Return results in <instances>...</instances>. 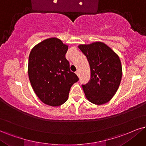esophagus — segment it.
I'll use <instances>...</instances> for the list:
<instances>
[{"label":"esophagus","mask_w":146,"mask_h":146,"mask_svg":"<svg viewBox=\"0 0 146 146\" xmlns=\"http://www.w3.org/2000/svg\"><path fill=\"white\" fill-rule=\"evenodd\" d=\"M75 73L76 74V75H77V76H80V74H79V72H78V70H77V71H76V72H75Z\"/></svg>","instance_id":"34e87169"}]
</instances>
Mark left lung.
<instances>
[{
  "label": "left lung",
  "instance_id": "8db88e82",
  "mask_svg": "<svg viewBox=\"0 0 146 146\" xmlns=\"http://www.w3.org/2000/svg\"><path fill=\"white\" fill-rule=\"evenodd\" d=\"M78 48L87 57L91 70L89 82L82 85L86 98L96 105L107 103L116 94L121 81L119 57L102 42L80 44Z\"/></svg>",
  "mask_w": 146,
  "mask_h": 146
}]
</instances>
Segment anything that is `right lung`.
<instances>
[{
  "label": "right lung",
  "instance_id": "right-lung-1",
  "mask_svg": "<svg viewBox=\"0 0 146 146\" xmlns=\"http://www.w3.org/2000/svg\"><path fill=\"white\" fill-rule=\"evenodd\" d=\"M68 46L50 38L35 46L28 59V76L32 87L44 104L59 106L68 100L70 88L79 80L70 71L66 58Z\"/></svg>",
  "mask_w": 146,
  "mask_h": 146
}]
</instances>
